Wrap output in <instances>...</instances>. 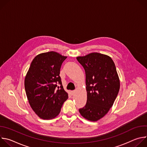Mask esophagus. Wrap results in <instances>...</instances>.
I'll list each match as a JSON object with an SVG mask.
<instances>
[{
	"label": "esophagus",
	"instance_id": "esophagus-1",
	"mask_svg": "<svg viewBox=\"0 0 147 147\" xmlns=\"http://www.w3.org/2000/svg\"><path fill=\"white\" fill-rule=\"evenodd\" d=\"M70 93H71V94H72V95H73L74 93H75V91H71V92H70Z\"/></svg>",
	"mask_w": 147,
	"mask_h": 147
}]
</instances>
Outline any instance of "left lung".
Wrapping results in <instances>:
<instances>
[{"mask_svg": "<svg viewBox=\"0 0 147 147\" xmlns=\"http://www.w3.org/2000/svg\"><path fill=\"white\" fill-rule=\"evenodd\" d=\"M85 70L87 100L79 109L84 117L97 121L105 115L117 96L120 81L113 61L109 56L92 53L77 57Z\"/></svg>", "mask_w": 147, "mask_h": 147, "instance_id": "8db88e82", "label": "left lung"}]
</instances>
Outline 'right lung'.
I'll return each mask as SVG.
<instances>
[{
  "label": "right lung",
  "mask_w": 147,
  "mask_h": 147,
  "mask_svg": "<svg viewBox=\"0 0 147 147\" xmlns=\"http://www.w3.org/2000/svg\"><path fill=\"white\" fill-rule=\"evenodd\" d=\"M66 58L49 52L37 55L31 62L25 78V90L31 108L41 119L57 116L68 98L59 76Z\"/></svg>",
  "instance_id": "1"
}]
</instances>
